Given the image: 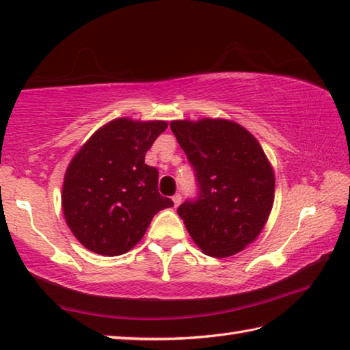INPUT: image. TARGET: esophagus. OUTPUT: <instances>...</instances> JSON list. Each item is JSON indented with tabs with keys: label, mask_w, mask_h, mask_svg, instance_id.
<instances>
[{
	"label": "esophagus",
	"mask_w": 350,
	"mask_h": 350,
	"mask_svg": "<svg viewBox=\"0 0 350 350\" xmlns=\"http://www.w3.org/2000/svg\"><path fill=\"white\" fill-rule=\"evenodd\" d=\"M172 200H174V205H175V208H176V206H178L180 203H181V196H180V193H175V196L172 197Z\"/></svg>",
	"instance_id": "obj_1"
}]
</instances>
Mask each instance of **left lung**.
Returning a JSON list of instances; mask_svg holds the SVG:
<instances>
[{
    "label": "left lung",
    "mask_w": 350,
    "mask_h": 350,
    "mask_svg": "<svg viewBox=\"0 0 350 350\" xmlns=\"http://www.w3.org/2000/svg\"><path fill=\"white\" fill-rule=\"evenodd\" d=\"M198 193L176 209L203 254L227 258L254 243L273 205L275 176L261 145L224 119L170 123Z\"/></svg>",
    "instance_id": "1"
}]
</instances>
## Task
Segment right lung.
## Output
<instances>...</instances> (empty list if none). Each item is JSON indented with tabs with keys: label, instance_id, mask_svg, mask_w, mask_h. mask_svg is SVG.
I'll return each instance as SVG.
<instances>
[{
	"label": "right lung",
	"instance_id": "add662e5",
	"mask_svg": "<svg viewBox=\"0 0 350 350\" xmlns=\"http://www.w3.org/2000/svg\"><path fill=\"white\" fill-rule=\"evenodd\" d=\"M167 128L163 120L116 119L85 142L68 164L62 211L79 243L98 255L131 250L154 214L174 206L158 192V170L145 153Z\"/></svg>",
	"mask_w": 350,
	"mask_h": 350
}]
</instances>
